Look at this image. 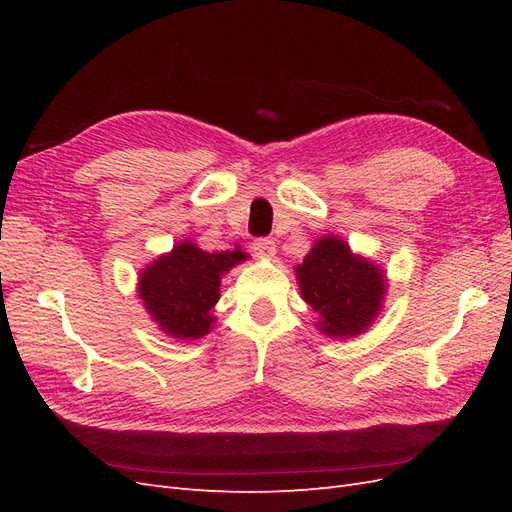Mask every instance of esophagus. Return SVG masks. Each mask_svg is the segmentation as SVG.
<instances>
[{"instance_id":"obj_1","label":"esophagus","mask_w":512,"mask_h":512,"mask_svg":"<svg viewBox=\"0 0 512 512\" xmlns=\"http://www.w3.org/2000/svg\"><path fill=\"white\" fill-rule=\"evenodd\" d=\"M252 250L258 258H273L275 256V241L269 237H260L252 243Z\"/></svg>"}]
</instances>
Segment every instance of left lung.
<instances>
[{
    "label": "left lung",
    "instance_id": "1",
    "mask_svg": "<svg viewBox=\"0 0 512 512\" xmlns=\"http://www.w3.org/2000/svg\"><path fill=\"white\" fill-rule=\"evenodd\" d=\"M303 299L320 316V331L348 337L365 331L382 307L384 277L369 260L356 258L346 241L320 239L297 267Z\"/></svg>",
    "mask_w": 512,
    "mask_h": 512
}]
</instances>
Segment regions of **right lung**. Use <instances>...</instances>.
<instances>
[{
	"instance_id": "right-lung-1",
	"label": "right lung",
	"mask_w": 512,
	"mask_h": 512,
	"mask_svg": "<svg viewBox=\"0 0 512 512\" xmlns=\"http://www.w3.org/2000/svg\"><path fill=\"white\" fill-rule=\"evenodd\" d=\"M245 258L239 250L209 254L181 241L141 273L138 297L170 337H203L213 322L211 307L220 299V277Z\"/></svg>"
}]
</instances>
